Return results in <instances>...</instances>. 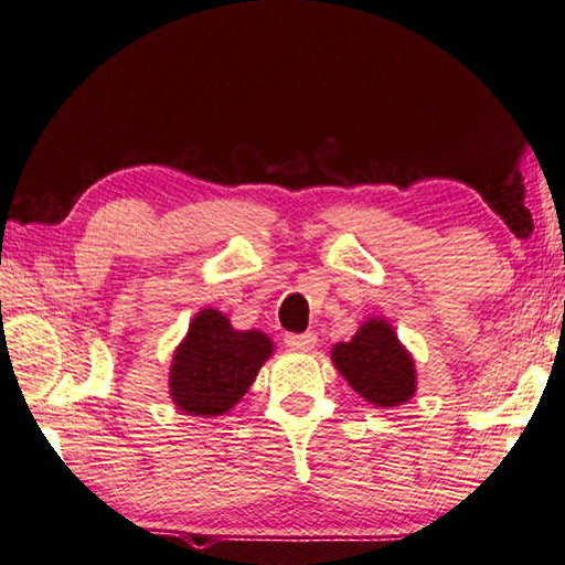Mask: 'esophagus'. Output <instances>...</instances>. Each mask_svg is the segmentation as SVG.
Instances as JSON below:
<instances>
[{
    "label": "esophagus",
    "mask_w": 565,
    "mask_h": 565,
    "mask_svg": "<svg viewBox=\"0 0 565 565\" xmlns=\"http://www.w3.org/2000/svg\"><path fill=\"white\" fill-rule=\"evenodd\" d=\"M284 343L291 351H311L317 347V333H286Z\"/></svg>",
    "instance_id": "1"
}]
</instances>
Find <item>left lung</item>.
Listing matches in <instances>:
<instances>
[{
	"mask_svg": "<svg viewBox=\"0 0 565 565\" xmlns=\"http://www.w3.org/2000/svg\"><path fill=\"white\" fill-rule=\"evenodd\" d=\"M331 359L349 386L371 404L398 406L416 394L414 359L384 319L363 321L351 341L331 349Z\"/></svg>",
	"mask_w": 565,
	"mask_h": 565,
	"instance_id": "1",
	"label": "left lung"
}]
</instances>
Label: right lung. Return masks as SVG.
<instances>
[{"mask_svg": "<svg viewBox=\"0 0 565 565\" xmlns=\"http://www.w3.org/2000/svg\"><path fill=\"white\" fill-rule=\"evenodd\" d=\"M271 351L264 331H236L222 311H199L171 359V401L189 416H222L242 401Z\"/></svg>", "mask_w": 565, "mask_h": 565, "instance_id": "add662e5", "label": "right lung"}]
</instances>
